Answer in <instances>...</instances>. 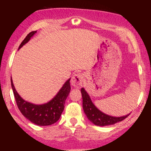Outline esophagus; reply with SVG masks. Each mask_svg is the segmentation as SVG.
<instances>
[{"mask_svg": "<svg viewBox=\"0 0 151 151\" xmlns=\"http://www.w3.org/2000/svg\"><path fill=\"white\" fill-rule=\"evenodd\" d=\"M83 79H84V76L81 73H77L72 77V80H71V84L74 87L79 88L82 85Z\"/></svg>", "mask_w": 151, "mask_h": 151, "instance_id": "1", "label": "esophagus"}]
</instances>
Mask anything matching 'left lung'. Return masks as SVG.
Returning <instances> with one entry per match:
<instances>
[{"label": "left lung", "instance_id": "obj_1", "mask_svg": "<svg viewBox=\"0 0 151 151\" xmlns=\"http://www.w3.org/2000/svg\"><path fill=\"white\" fill-rule=\"evenodd\" d=\"M81 95H82V105L84 113L89 119V120L91 121L95 125L100 126L113 125L114 124H116L118 122L124 120L130 115L129 114V115L121 117H114L106 115V114L101 112V111L99 110L93 105L89 94L86 93L84 88H81Z\"/></svg>", "mask_w": 151, "mask_h": 151}]
</instances>
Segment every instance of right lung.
I'll list each match as a JSON object with an SVG mask.
<instances>
[{
	"instance_id": "right-lung-1",
	"label": "right lung",
	"mask_w": 151,
	"mask_h": 151,
	"mask_svg": "<svg viewBox=\"0 0 151 151\" xmlns=\"http://www.w3.org/2000/svg\"><path fill=\"white\" fill-rule=\"evenodd\" d=\"M37 31H32L26 36L18 49L21 48ZM70 79L65 83L62 89L51 101L42 105H36L23 100L20 97L13 85V79L10 78L11 86L19 110L26 119L37 126H50L59 120L65 109V101L70 92Z\"/></svg>"
}]
</instances>
